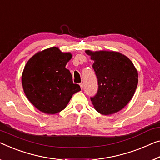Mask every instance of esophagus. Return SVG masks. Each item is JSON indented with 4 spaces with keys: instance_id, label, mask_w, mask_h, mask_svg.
Masks as SVG:
<instances>
[{
    "instance_id": "34e87169",
    "label": "esophagus",
    "mask_w": 160,
    "mask_h": 160,
    "mask_svg": "<svg viewBox=\"0 0 160 160\" xmlns=\"http://www.w3.org/2000/svg\"><path fill=\"white\" fill-rule=\"evenodd\" d=\"M80 86L81 89H82V88H83V83L82 82H80Z\"/></svg>"
}]
</instances>
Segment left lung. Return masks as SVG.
<instances>
[{
    "mask_svg": "<svg viewBox=\"0 0 160 160\" xmlns=\"http://www.w3.org/2000/svg\"><path fill=\"white\" fill-rule=\"evenodd\" d=\"M94 61L92 68L98 90L90 98L94 108L103 115L121 111L128 103L137 89L138 72L127 57L118 52L85 50Z\"/></svg>",
    "mask_w": 160,
    "mask_h": 160,
    "instance_id": "obj_1",
    "label": "left lung"
}]
</instances>
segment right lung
I'll list each match as a JSON object with an SVG mask.
<instances>
[{"instance_id": "add662e5", "label": "right lung", "mask_w": 160, "mask_h": 160, "mask_svg": "<svg viewBox=\"0 0 160 160\" xmlns=\"http://www.w3.org/2000/svg\"><path fill=\"white\" fill-rule=\"evenodd\" d=\"M72 57L70 52H62L54 47L37 52L26 64L21 76L23 89L39 111L59 113L66 108L73 94L81 90L65 68Z\"/></svg>"}]
</instances>
